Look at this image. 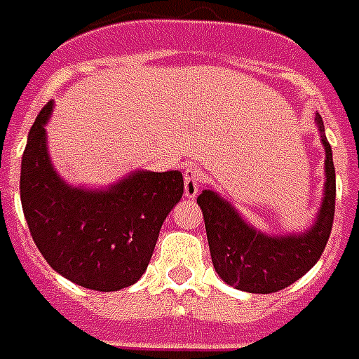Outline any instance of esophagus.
Wrapping results in <instances>:
<instances>
[{
    "instance_id": "esophagus-1",
    "label": "esophagus",
    "mask_w": 359,
    "mask_h": 359,
    "mask_svg": "<svg viewBox=\"0 0 359 359\" xmlns=\"http://www.w3.org/2000/svg\"><path fill=\"white\" fill-rule=\"evenodd\" d=\"M201 182H203V172L197 168H187L184 172V195L187 199H195L199 193Z\"/></svg>"
}]
</instances>
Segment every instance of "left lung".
Returning <instances> with one entry per match:
<instances>
[{
  "instance_id": "1",
  "label": "left lung",
  "mask_w": 359,
  "mask_h": 359,
  "mask_svg": "<svg viewBox=\"0 0 359 359\" xmlns=\"http://www.w3.org/2000/svg\"><path fill=\"white\" fill-rule=\"evenodd\" d=\"M315 123L325 149V187L317 216L307 230L266 233L249 224L240 210L215 189H203L197 197L212 265L228 286L249 294H273L302 278L323 255L334 220L337 175L319 114Z\"/></svg>"
}]
</instances>
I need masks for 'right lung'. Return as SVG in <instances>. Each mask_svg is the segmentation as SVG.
Segmentation results:
<instances>
[{"mask_svg": "<svg viewBox=\"0 0 359 359\" xmlns=\"http://www.w3.org/2000/svg\"><path fill=\"white\" fill-rule=\"evenodd\" d=\"M38 114L21 162V203L30 236L55 273L83 288L118 292L151 263L162 222L184 195L180 170H135L108 187L71 185L55 172Z\"/></svg>", "mask_w": 359, "mask_h": 359, "instance_id": "1", "label": "right lung"}]
</instances>
